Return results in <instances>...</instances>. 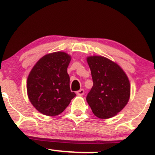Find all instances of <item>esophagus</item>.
Listing matches in <instances>:
<instances>
[{"label": "esophagus", "mask_w": 155, "mask_h": 155, "mask_svg": "<svg viewBox=\"0 0 155 155\" xmlns=\"http://www.w3.org/2000/svg\"><path fill=\"white\" fill-rule=\"evenodd\" d=\"M76 94H77L78 96H83V95L84 94V90L83 89L79 90V91H78L77 92H76Z\"/></svg>", "instance_id": "34e87169"}]
</instances>
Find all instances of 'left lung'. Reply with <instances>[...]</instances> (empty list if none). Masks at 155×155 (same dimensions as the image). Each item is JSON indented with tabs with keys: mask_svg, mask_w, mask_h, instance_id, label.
Instances as JSON below:
<instances>
[{
	"mask_svg": "<svg viewBox=\"0 0 155 155\" xmlns=\"http://www.w3.org/2000/svg\"><path fill=\"white\" fill-rule=\"evenodd\" d=\"M91 69L93 86L86 97L97 117L105 119L116 116L127 104L130 83L119 65L100 55L86 58Z\"/></svg>",
	"mask_w": 155,
	"mask_h": 155,
	"instance_id": "obj_1",
	"label": "left lung"
}]
</instances>
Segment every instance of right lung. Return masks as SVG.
Wrapping results in <instances>:
<instances>
[{"mask_svg":"<svg viewBox=\"0 0 155 155\" xmlns=\"http://www.w3.org/2000/svg\"><path fill=\"white\" fill-rule=\"evenodd\" d=\"M71 56L55 52L41 57L27 79V94L33 106L45 116L61 114L76 96L69 88L67 73Z\"/></svg>","mask_w":155,"mask_h":155,"instance_id":"obj_1","label":"right lung"}]
</instances>
